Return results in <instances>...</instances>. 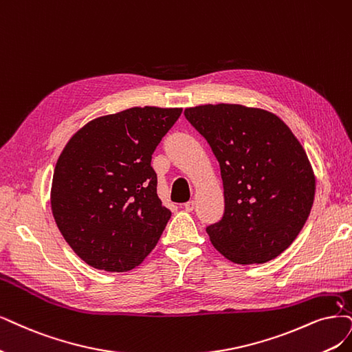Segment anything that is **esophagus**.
I'll use <instances>...</instances> for the list:
<instances>
[{
  "label": "esophagus",
  "mask_w": 352,
  "mask_h": 352,
  "mask_svg": "<svg viewBox=\"0 0 352 352\" xmlns=\"http://www.w3.org/2000/svg\"><path fill=\"white\" fill-rule=\"evenodd\" d=\"M194 206H196V203H194V200H190V201H187V203L184 204V209H186L187 212H192V210H194Z\"/></svg>",
  "instance_id": "34e87169"
}]
</instances>
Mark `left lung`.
<instances>
[{
	"instance_id": "8db88e82",
	"label": "left lung",
	"mask_w": 352,
	"mask_h": 352,
	"mask_svg": "<svg viewBox=\"0 0 352 352\" xmlns=\"http://www.w3.org/2000/svg\"><path fill=\"white\" fill-rule=\"evenodd\" d=\"M220 165L225 213L206 228L214 248L235 264H264L303 229L316 181L307 155L274 113L241 104L184 110Z\"/></svg>"
}]
</instances>
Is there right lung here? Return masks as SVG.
<instances>
[{"instance_id": "obj_1", "label": "right lung", "mask_w": 352, "mask_h": 352, "mask_svg": "<svg viewBox=\"0 0 352 352\" xmlns=\"http://www.w3.org/2000/svg\"><path fill=\"white\" fill-rule=\"evenodd\" d=\"M183 109L132 107L88 122L59 155L50 206L65 241L97 270L138 267L171 212L156 194L152 153Z\"/></svg>"}]
</instances>
